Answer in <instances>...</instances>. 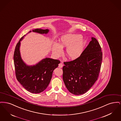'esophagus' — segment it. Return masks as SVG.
Returning <instances> with one entry per match:
<instances>
[{
  "mask_svg": "<svg viewBox=\"0 0 121 121\" xmlns=\"http://www.w3.org/2000/svg\"><path fill=\"white\" fill-rule=\"evenodd\" d=\"M63 67V63H60L58 64V67L59 68H62Z\"/></svg>",
  "mask_w": 121,
  "mask_h": 121,
  "instance_id": "1",
  "label": "esophagus"
}]
</instances>
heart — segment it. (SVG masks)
<instances>
[{
  "label": "heart",
  "instance_id": "1",
  "mask_svg": "<svg viewBox=\"0 0 121 121\" xmlns=\"http://www.w3.org/2000/svg\"><path fill=\"white\" fill-rule=\"evenodd\" d=\"M84 40L79 34H70L63 35L59 39V44L54 43L52 45L54 55L58 57L63 53V48H66V54L70 59L76 60L81 56L83 50Z\"/></svg>",
  "mask_w": 121,
  "mask_h": 121
}]
</instances>
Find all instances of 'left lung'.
<instances>
[{
  "label": "left lung",
  "instance_id": "obj_1",
  "mask_svg": "<svg viewBox=\"0 0 121 121\" xmlns=\"http://www.w3.org/2000/svg\"><path fill=\"white\" fill-rule=\"evenodd\" d=\"M91 39L79 58L64 62L63 82L69 92L74 95L85 93L98 79L103 54L97 40L94 37Z\"/></svg>",
  "mask_w": 121,
  "mask_h": 121
}]
</instances>
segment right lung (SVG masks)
<instances>
[{
  "instance_id": "obj_1",
  "label": "right lung",
  "mask_w": 121,
  "mask_h": 121,
  "mask_svg": "<svg viewBox=\"0 0 121 121\" xmlns=\"http://www.w3.org/2000/svg\"><path fill=\"white\" fill-rule=\"evenodd\" d=\"M32 31L43 35L47 34L49 30L37 29L32 30ZM24 36L17 43L14 52L16 76L17 81L27 91L33 93H39L47 88L51 80L53 70L58 67L60 62L46 58L35 65H27L22 59L20 51V42Z\"/></svg>"
}]
</instances>
